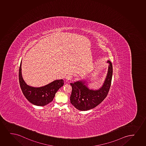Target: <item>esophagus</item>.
Returning a JSON list of instances; mask_svg holds the SVG:
<instances>
[{
  "label": "esophagus",
  "instance_id": "1",
  "mask_svg": "<svg viewBox=\"0 0 146 146\" xmlns=\"http://www.w3.org/2000/svg\"><path fill=\"white\" fill-rule=\"evenodd\" d=\"M72 76H71L70 74H68L66 76V80H72Z\"/></svg>",
  "mask_w": 146,
  "mask_h": 146
}]
</instances>
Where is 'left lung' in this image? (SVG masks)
<instances>
[{
  "mask_svg": "<svg viewBox=\"0 0 146 146\" xmlns=\"http://www.w3.org/2000/svg\"><path fill=\"white\" fill-rule=\"evenodd\" d=\"M107 75L102 87L99 90H90L85 84V81H78L70 83L72 92L70 103L80 111H88L99 105L105 99L111 87L113 76V66L110 61Z\"/></svg>",
  "mask_w": 146,
  "mask_h": 146,
  "instance_id": "8db88e82",
  "label": "left lung"
}]
</instances>
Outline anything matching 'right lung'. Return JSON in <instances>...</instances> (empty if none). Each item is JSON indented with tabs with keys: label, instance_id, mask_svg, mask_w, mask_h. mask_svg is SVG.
<instances>
[{
	"label": "right lung",
	"instance_id": "1",
	"mask_svg": "<svg viewBox=\"0 0 146 146\" xmlns=\"http://www.w3.org/2000/svg\"><path fill=\"white\" fill-rule=\"evenodd\" d=\"M21 63L19 68V79L21 88L27 100L33 105L44 106L52 102L60 87L64 85L63 80H56L41 87H33L27 85L23 79L21 74Z\"/></svg>",
	"mask_w": 146,
	"mask_h": 146
}]
</instances>
